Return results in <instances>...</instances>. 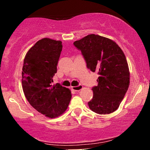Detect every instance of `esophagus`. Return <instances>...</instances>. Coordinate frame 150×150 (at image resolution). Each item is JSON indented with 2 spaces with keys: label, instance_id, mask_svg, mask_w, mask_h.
<instances>
[{
  "label": "esophagus",
  "instance_id": "obj_1",
  "mask_svg": "<svg viewBox=\"0 0 150 150\" xmlns=\"http://www.w3.org/2000/svg\"><path fill=\"white\" fill-rule=\"evenodd\" d=\"M82 85H78V86H75V87H72V89H73L74 91H80L82 89Z\"/></svg>",
  "mask_w": 150,
  "mask_h": 150
}]
</instances>
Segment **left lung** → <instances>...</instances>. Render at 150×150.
<instances>
[{
	"label": "left lung",
	"mask_w": 150,
	"mask_h": 150,
	"mask_svg": "<svg viewBox=\"0 0 150 150\" xmlns=\"http://www.w3.org/2000/svg\"><path fill=\"white\" fill-rule=\"evenodd\" d=\"M81 51L87 68L98 72V85L92 87L89 107L99 114L113 113L119 107L130 84L128 65L123 51L108 38L89 34L73 43Z\"/></svg>",
	"instance_id": "8db88e82"
}]
</instances>
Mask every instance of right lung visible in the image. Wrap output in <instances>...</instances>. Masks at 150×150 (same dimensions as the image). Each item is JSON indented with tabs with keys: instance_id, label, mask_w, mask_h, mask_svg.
I'll return each instance as SVG.
<instances>
[{
	"instance_id": "1",
	"label": "right lung",
	"mask_w": 150,
	"mask_h": 150,
	"mask_svg": "<svg viewBox=\"0 0 150 150\" xmlns=\"http://www.w3.org/2000/svg\"><path fill=\"white\" fill-rule=\"evenodd\" d=\"M62 48L61 41L44 38L29 50L22 67L25 97L38 112L51 118L65 112L72 97L69 89L59 83L52 85Z\"/></svg>"
}]
</instances>
